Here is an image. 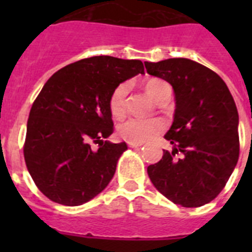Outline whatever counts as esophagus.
I'll use <instances>...</instances> for the list:
<instances>
[{
    "instance_id": "34e87169",
    "label": "esophagus",
    "mask_w": 252,
    "mask_h": 252,
    "mask_svg": "<svg viewBox=\"0 0 252 252\" xmlns=\"http://www.w3.org/2000/svg\"><path fill=\"white\" fill-rule=\"evenodd\" d=\"M141 145V142H128V146H129V148H140Z\"/></svg>"
}]
</instances>
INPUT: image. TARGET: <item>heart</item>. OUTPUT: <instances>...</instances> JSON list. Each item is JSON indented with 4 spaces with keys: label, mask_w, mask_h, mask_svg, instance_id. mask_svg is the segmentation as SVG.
<instances>
[{
    "label": "heart",
    "mask_w": 252,
    "mask_h": 252,
    "mask_svg": "<svg viewBox=\"0 0 252 252\" xmlns=\"http://www.w3.org/2000/svg\"><path fill=\"white\" fill-rule=\"evenodd\" d=\"M162 84L161 80H150L146 84L145 89L152 98L157 96V91ZM129 86L128 84H120L110 96L111 114L114 116H122L126 111V99ZM162 129V123L156 119H141V118H126L118 126V132L124 140L128 142H144L157 134Z\"/></svg>",
    "instance_id": "heart-1"
}]
</instances>
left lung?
<instances>
[{"instance_id":"left-lung-1","label":"left lung","mask_w":252,"mask_h":252,"mask_svg":"<svg viewBox=\"0 0 252 252\" xmlns=\"http://www.w3.org/2000/svg\"><path fill=\"white\" fill-rule=\"evenodd\" d=\"M145 68L167 81L175 94L174 122L165 134L172 152L163 150L161 161L148 166V175L174 204L196 208L211 203L238 162L234 99L217 73L189 59L146 61Z\"/></svg>"}]
</instances>
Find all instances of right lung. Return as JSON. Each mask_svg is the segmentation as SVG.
Returning a JSON list of instances; mask_svg holds the SVG:
<instances>
[{
  "label": "right lung",
  "instance_id": "add662e5",
  "mask_svg": "<svg viewBox=\"0 0 252 252\" xmlns=\"http://www.w3.org/2000/svg\"><path fill=\"white\" fill-rule=\"evenodd\" d=\"M138 73H144L140 60L94 56L66 65L45 82L30 111L23 153L48 199L76 207L108 186L126 150V142L104 141L114 132L108 102L119 85Z\"/></svg>",
  "mask_w": 252,
  "mask_h": 252
}]
</instances>
